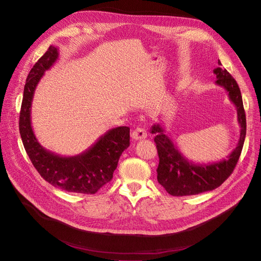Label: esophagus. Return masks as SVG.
Segmentation results:
<instances>
[{"label": "esophagus", "instance_id": "obj_1", "mask_svg": "<svg viewBox=\"0 0 261 261\" xmlns=\"http://www.w3.org/2000/svg\"><path fill=\"white\" fill-rule=\"evenodd\" d=\"M131 138L134 141H139V140H144L147 138V132L145 129L143 128H137L135 130H133L132 134H131Z\"/></svg>", "mask_w": 261, "mask_h": 261}]
</instances>
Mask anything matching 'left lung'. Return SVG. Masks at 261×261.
<instances>
[{
  "mask_svg": "<svg viewBox=\"0 0 261 261\" xmlns=\"http://www.w3.org/2000/svg\"><path fill=\"white\" fill-rule=\"evenodd\" d=\"M218 64L220 66L221 62L219 61ZM213 73L217 75L215 84L227 92L229 100L237 109L238 122L241 127L240 139L227 159L208 164H195L181 153L176 144L165 133L161 123L153 124L150 131L155 135L154 143L159 154L158 182L173 196L196 195L220 187L233 172L243 148L246 118L240 88L234 79L224 68H214Z\"/></svg>",
  "mask_w": 261,
  "mask_h": 261,
  "instance_id": "left-lung-1",
  "label": "left lung"
}]
</instances>
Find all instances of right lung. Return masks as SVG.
I'll return each mask as SVG.
<instances>
[{
  "label": "right lung",
  "mask_w": 261,
  "mask_h": 261,
  "mask_svg": "<svg viewBox=\"0 0 261 261\" xmlns=\"http://www.w3.org/2000/svg\"><path fill=\"white\" fill-rule=\"evenodd\" d=\"M58 59L59 49L50 46L28 75L19 119L22 143L34 167L50 185L73 193L95 194L113 178L121 153L130 145V128L111 129L88 149L72 156L56 154L42 147L32 128V101L44 71Z\"/></svg>",
  "instance_id": "add662e5"
}]
</instances>
